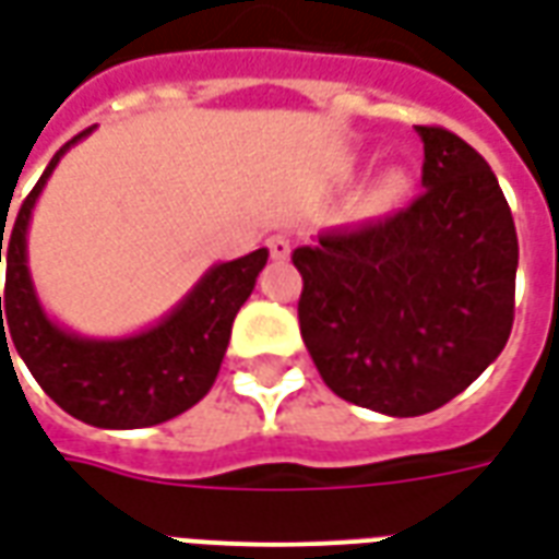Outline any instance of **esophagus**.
Masks as SVG:
<instances>
[{
    "instance_id": "34e87169",
    "label": "esophagus",
    "mask_w": 559,
    "mask_h": 559,
    "mask_svg": "<svg viewBox=\"0 0 559 559\" xmlns=\"http://www.w3.org/2000/svg\"><path fill=\"white\" fill-rule=\"evenodd\" d=\"M266 248L275 260H287L290 257V239H284V236H269Z\"/></svg>"
}]
</instances>
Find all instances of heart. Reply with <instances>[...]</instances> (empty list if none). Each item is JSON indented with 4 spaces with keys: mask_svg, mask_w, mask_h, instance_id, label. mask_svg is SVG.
Wrapping results in <instances>:
<instances>
[{
    "mask_svg": "<svg viewBox=\"0 0 559 559\" xmlns=\"http://www.w3.org/2000/svg\"><path fill=\"white\" fill-rule=\"evenodd\" d=\"M353 173H356V164H347L344 176H353ZM407 194H411V173L404 167H386L365 185L362 194L356 197V215L365 221L386 218L404 203Z\"/></svg>",
    "mask_w": 559,
    "mask_h": 559,
    "instance_id": "heart-1",
    "label": "heart"
}]
</instances>
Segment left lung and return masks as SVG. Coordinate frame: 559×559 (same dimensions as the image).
<instances>
[{"label": "left lung", "mask_w": 559, "mask_h": 559, "mask_svg": "<svg viewBox=\"0 0 559 559\" xmlns=\"http://www.w3.org/2000/svg\"><path fill=\"white\" fill-rule=\"evenodd\" d=\"M416 134V203L293 251L299 329L323 383L383 416L461 395L503 353L515 311L518 236L497 176L452 131Z\"/></svg>", "instance_id": "8db88e82"}]
</instances>
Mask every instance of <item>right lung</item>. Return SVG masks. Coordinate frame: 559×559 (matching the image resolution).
Returning a JSON list of instances; mask_svg holds the SVG:
<instances>
[{
	"mask_svg": "<svg viewBox=\"0 0 559 559\" xmlns=\"http://www.w3.org/2000/svg\"><path fill=\"white\" fill-rule=\"evenodd\" d=\"M92 131L95 128H86L56 152L32 194L23 200L11 227V239L5 236V224L0 227V263L5 254L0 332L2 347L14 341L20 359L38 380V386L62 411L95 428L128 431L179 416L212 389L230 344L233 320L254 290L269 251L257 248L239 260L209 266L167 314L131 335L90 338L62 326L47 314L38 299L29 272L26 236L47 179L53 176L68 148L78 146ZM2 238L7 239L5 252L1 251ZM2 307L7 308L8 324L1 323Z\"/></svg>",
	"mask_w": 559,
	"mask_h": 559,
	"instance_id": "right-lung-1",
	"label": "right lung"
}]
</instances>
